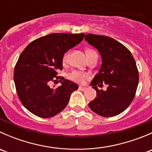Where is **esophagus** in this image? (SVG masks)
Returning a JSON list of instances; mask_svg holds the SVG:
<instances>
[{
  "label": "esophagus",
  "mask_w": 152,
  "mask_h": 152,
  "mask_svg": "<svg viewBox=\"0 0 152 152\" xmlns=\"http://www.w3.org/2000/svg\"><path fill=\"white\" fill-rule=\"evenodd\" d=\"M79 89L80 90H82V91H85V90H86V87H82V86H79Z\"/></svg>",
  "instance_id": "34e87169"
}]
</instances>
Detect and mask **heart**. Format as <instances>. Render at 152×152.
Returning <instances> with one entry per match:
<instances>
[{"label": "heart", "mask_w": 152, "mask_h": 152, "mask_svg": "<svg viewBox=\"0 0 152 152\" xmlns=\"http://www.w3.org/2000/svg\"><path fill=\"white\" fill-rule=\"evenodd\" d=\"M96 53V52L93 49H87L86 50V54H87V57L91 56L92 54H94ZM69 59V52L67 51L64 53L63 56H62V63L66 64L68 62ZM89 77L88 74L85 72H82V71H78V70H73V71L70 72L68 74V78L70 80L73 81V82H78V83H83L85 82L86 79Z\"/></svg>", "instance_id": "b5f03b06"}]
</instances>
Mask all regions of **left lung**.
Masks as SVG:
<instances>
[{
    "label": "left lung",
    "mask_w": 152,
    "mask_h": 152,
    "mask_svg": "<svg viewBox=\"0 0 152 152\" xmlns=\"http://www.w3.org/2000/svg\"><path fill=\"white\" fill-rule=\"evenodd\" d=\"M85 40L100 53L102 64L90 85L97 97L89 103L92 111L104 117H113L124 112L135 96L139 81L138 70L132 54L126 47L107 36L88 34ZM108 85L106 91L97 85Z\"/></svg>",
    "instance_id": "obj_1"
}]
</instances>
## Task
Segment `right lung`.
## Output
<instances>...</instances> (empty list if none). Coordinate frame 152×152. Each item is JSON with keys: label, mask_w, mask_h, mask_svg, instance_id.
I'll return each instance as SVG.
<instances>
[{"label": "right lung", "mask_w": 152, "mask_h": 152, "mask_svg": "<svg viewBox=\"0 0 152 152\" xmlns=\"http://www.w3.org/2000/svg\"><path fill=\"white\" fill-rule=\"evenodd\" d=\"M85 34L54 33L32 41L20 55L14 70L17 94L22 104L35 115L51 118L66 107L70 95L79 88L74 82L56 76L62 70V56L83 39ZM62 80L56 88L49 86Z\"/></svg>", "instance_id": "obj_1"}]
</instances>
